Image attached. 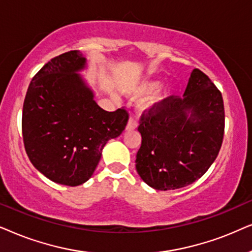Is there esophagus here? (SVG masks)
Segmentation results:
<instances>
[{
    "label": "esophagus",
    "mask_w": 252,
    "mask_h": 252,
    "mask_svg": "<svg viewBox=\"0 0 252 252\" xmlns=\"http://www.w3.org/2000/svg\"><path fill=\"white\" fill-rule=\"evenodd\" d=\"M137 126H138L137 121L133 119V117H130L128 121V124H126V130H133V129H136Z\"/></svg>",
    "instance_id": "esophagus-1"
}]
</instances>
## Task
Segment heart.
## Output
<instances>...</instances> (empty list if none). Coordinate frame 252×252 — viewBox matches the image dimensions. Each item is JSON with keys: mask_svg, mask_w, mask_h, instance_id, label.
Returning a JSON list of instances; mask_svg holds the SVG:
<instances>
[{"mask_svg": "<svg viewBox=\"0 0 252 252\" xmlns=\"http://www.w3.org/2000/svg\"><path fill=\"white\" fill-rule=\"evenodd\" d=\"M160 85L161 83L159 80H146L135 90V94L137 96H143L152 93L150 98L146 100L144 107H146V108L159 107L173 95L174 89L170 84L162 87H160Z\"/></svg>", "mask_w": 252, "mask_h": 252, "instance_id": "b5f03b06", "label": "heart"}]
</instances>
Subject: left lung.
Masks as SVG:
<instances>
[{
	"instance_id": "1",
	"label": "left lung",
	"mask_w": 252,
	"mask_h": 252,
	"mask_svg": "<svg viewBox=\"0 0 252 252\" xmlns=\"http://www.w3.org/2000/svg\"><path fill=\"white\" fill-rule=\"evenodd\" d=\"M139 123L137 173L157 190L180 189L200 179L219 154L224 132L222 95L205 73L193 69L183 96L172 95L144 110Z\"/></svg>"
}]
</instances>
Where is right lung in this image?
Wrapping results in <instances>:
<instances>
[{"mask_svg":"<svg viewBox=\"0 0 252 252\" xmlns=\"http://www.w3.org/2000/svg\"><path fill=\"white\" fill-rule=\"evenodd\" d=\"M86 59L70 50L46 63L30 83L22 132L32 165L53 182L76 187L94 173L102 149L129 120L124 108L107 112L79 73Z\"/></svg>","mask_w":252,"mask_h":252,"instance_id":"obj_1","label":"right lung"}]
</instances>
